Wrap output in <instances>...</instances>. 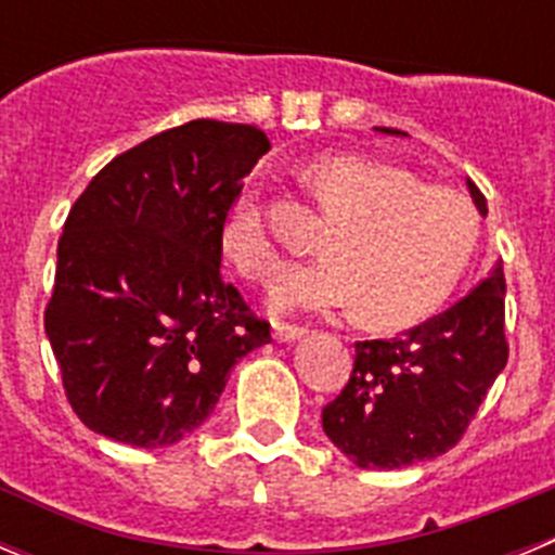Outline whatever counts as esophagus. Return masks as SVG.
Here are the masks:
<instances>
[{
    "label": "esophagus",
    "mask_w": 555,
    "mask_h": 555,
    "mask_svg": "<svg viewBox=\"0 0 555 555\" xmlns=\"http://www.w3.org/2000/svg\"><path fill=\"white\" fill-rule=\"evenodd\" d=\"M272 336L278 338V341H294V338H302V336H306V327L288 325V322H274Z\"/></svg>",
    "instance_id": "1"
}]
</instances>
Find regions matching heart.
<instances>
[{
  "label": "heart",
  "mask_w": 555,
  "mask_h": 555,
  "mask_svg": "<svg viewBox=\"0 0 555 555\" xmlns=\"http://www.w3.org/2000/svg\"><path fill=\"white\" fill-rule=\"evenodd\" d=\"M302 183L331 222L320 235L322 258L286 269L272 286L278 311H358L366 325H409L453 292L478 249L475 210L405 169L325 155L306 166ZM222 244L253 281L281 267L255 178L230 205Z\"/></svg>",
  "instance_id": "b5f03b06"
}]
</instances>
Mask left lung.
I'll list each match as a JSON object with an SVG mask.
<instances>
[{"instance_id":"obj_1","label":"left lung","mask_w":555,"mask_h":555,"mask_svg":"<svg viewBox=\"0 0 555 555\" xmlns=\"http://www.w3.org/2000/svg\"><path fill=\"white\" fill-rule=\"evenodd\" d=\"M405 135L391 127H375ZM487 217V197L467 180ZM508 361L506 278L494 267L467 297L397 338L356 341L341 395L322 409V428L352 464L400 469L448 453Z\"/></svg>"}]
</instances>
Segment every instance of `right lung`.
I'll return each mask as SVG.
<instances>
[{
  "instance_id": "1",
  "label": "right lung",
  "mask_w": 555,
  "mask_h": 555,
  "mask_svg": "<svg viewBox=\"0 0 555 555\" xmlns=\"http://www.w3.org/2000/svg\"><path fill=\"white\" fill-rule=\"evenodd\" d=\"M267 152L258 127L194 119L116 155L68 210L43 327L94 434L180 442L230 370L272 341L219 272L228 210Z\"/></svg>"
}]
</instances>
